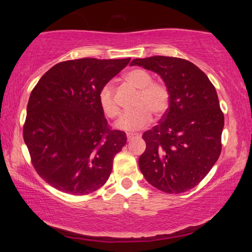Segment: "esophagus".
<instances>
[{"instance_id":"1","label":"esophagus","mask_w":252,"mask_h":252,"mask_svg":"<svg viewBox=\"0 0 252 252\" xmlns=\"http://www.w3.org/2000/svg\"><path fill=\"white\" fill-rule=\"evenodd\" d=\"M138 134H133V133H129V134H126V137H127V141H131L133 140L134 137H137Z\"/></svg>"}]
</instances>
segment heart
Returning <instances> with one entry per match:
<instances>
[{
    "label": "heart",
    "mask_w": 252,
    "mask_h": 252,
    "mask_svg": "<svg viewBox=\"0 0 252 252\" xmlns=\"http://www.w3.org/2000/svg\"><path fill=\"white\" fill-rule=\"evenodd\" d=\"M125 81L138 90L134 106L135 109L123 114L117 122V127L125 131H137L147 126L153 115L161 117L169 108L170 92L167 85L160 81H153L152 74L141 68L132 69L126 73ZM98 103L104 114L115 119L120 114V107L115 97V89L105 84L98 94Z\"/></svg>",
    "instance_id": "b5f03b06"
}]
</instances>
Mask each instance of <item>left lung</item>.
Masks as SVG:
<instances>
[{"instance_id": "1", "label": "left lung", "mask_w": 252, "mask_h": 252, "mask_svg": "<svg viewBox=\"0 0 252 252\" xmlns=\"http://www.w3.org/2000/svg\"><path fill=\"white\" fill-rule=\"evenodd\" d=\"M158 73L170 92L167 112L157 126L144 132L146 149L141 172L149 184L168 194L194 189L220 157L224 115L216 88L194 63L178 57L133 60Z\"/></svg>"}]
</instances>
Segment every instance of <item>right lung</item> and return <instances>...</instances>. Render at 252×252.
Returning a JSON list of instances; mask_svg holds the SVG:
<instances>
[{
	"instance_id": "right-lung-1",
	"label": "right lung",
	"mask_w": 252,
	"mask_h": 252,
	"mask_svg": "<svg viewBox=\"0 0 252 252\" xmlns=\"http://www.w3.org/2000/svg\"><path fill=\"white\" fill-rule=\"evenodd\" d=\"M130 61L81 58L58 63L32 90L24 140L36 173L54 189L82 196L109 179L126 135L111 130L98 94Z\"/></svg>"
}]
</instances>
